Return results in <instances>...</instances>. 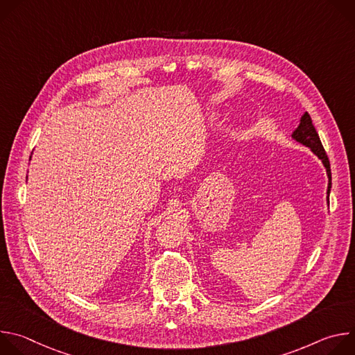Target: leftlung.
<instances>
[{
	"instance_id": "1",
	"label": "left lung",
	"mask_w": 355,
	"mask_h": 355,
	"mask_svg": "<svg viewBox=\"0 0 355 355\" xmlns=\"http://www.w3.org/2000/svg\"><path fill=\"white\" fill-rule=\"evenodd\" d=\"M292 137L302 143L305 144L306 147H311L313 153L323 162L324 167H326V171H327V177H329V187H327V193H330V188H331V170H330V162H329V157L326 155V151L323 148V144L320 141V137L312 123V118L308 112L303 114V116L300 118V123L297 126V129L292 133Z\"/></svg>"
}]
</instances>
